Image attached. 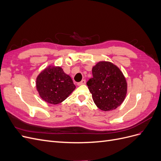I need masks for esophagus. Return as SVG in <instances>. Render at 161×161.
<instances>
[{
  "label": "esophagus",
  "mask_w": 161,
  "mask_h": 161,
  "mask_svg": "<svg viewBox=\"0 0 161 161\" xmlns=\"http://www.w3.org/2000/svg\"><path fill=\"white\" fill-rule=\"evenodd\" d=\"M85 83H86V80H82L81 82H78V83H77V85L80 86V85H85Z\"/></svg>",
  "instance_id": "esophagus-1"
}]
</instances>
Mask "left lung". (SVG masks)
<instances>
[{"label": "left lung", "instance_id": "1", "mask_svg": "<svg viewBox=\"0 0 161 161\" xmlns=\"http://www.w3.org/2000/svg\"><path fill=\"white\" fill-rule=\"evenodd\" d=\"M92 78L87 81L92 98L102 111L115 109L123 103L128 84L123 72L114 63L99 61L92 66Z\"/></svg>", "mask_w": 161, "mask_h": 161}]
</instances>
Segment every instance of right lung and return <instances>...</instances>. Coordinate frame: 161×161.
Masks as SVG:
<instances>
[{
	"label": "right lung",
	"instance_id": "obj_1",
	"mask_svg": "<svg viewBox=\"0 0 161 161\" xmlns=\"http://www.w3.org/2000/svg\"><path fill=\"white\" fill-rule=\"evenodd\" d=\"M36 85L41 98L53 105L62 103L76 89L71 77L54 65H49L37 75Z\"/></svg>",
	"mask_w": 161,
	"mask_h": 161
}]
</instances>
